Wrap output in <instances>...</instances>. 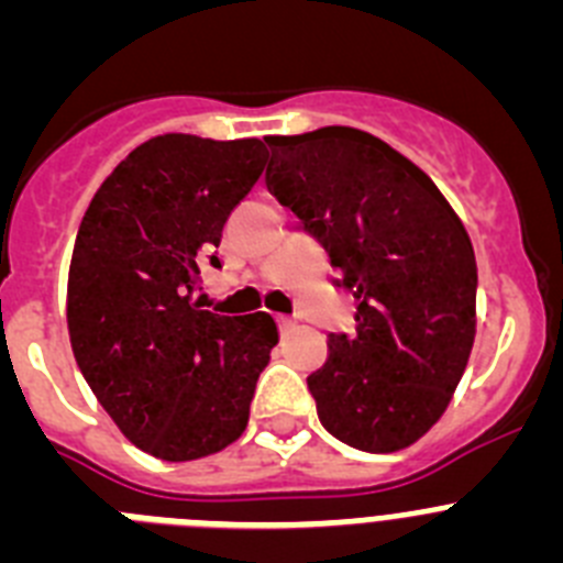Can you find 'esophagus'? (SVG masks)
<instances>
[{
    "label": "esophagus",
    "instance_id": "1",
    "mask_svg": "<svg viewBox=\"0 0 563 563\" xmlns=\"http://www.w3.org/2000/svg\"><path fill=\"white\" fill-rule=\"evenodd\" d=\"M292 324H296V321H292L290 316H278V330H282V332L292 330Z\"/></svg>",
    "mask_w": 563,
    "mask_h": 563
}]
</instances>
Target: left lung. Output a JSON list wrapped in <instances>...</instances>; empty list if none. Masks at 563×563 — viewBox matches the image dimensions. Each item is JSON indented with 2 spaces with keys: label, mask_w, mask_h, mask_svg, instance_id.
I'll return each mask as SVG.
<instances>
[{
  "label": "left lung",
  "mask_w": 563,
  "mask_h": 563,
  "mask_svg": "<svg viewBox=\"0 0 563 563\" xmlns=\"http://www.w3.org/2000/svg\"><path fill=\"white\" fill-rule=\"evenodd\" d=\"M267 188L327 247L355 296L307 377L318 420L369 454L409 449L449 409L476 335L465 225L409 157L352 126L273 134Z\"/></svg>",
  "instance_id": "left-lung-1"
}]
</instances>
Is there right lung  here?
<instances>
[{
	"mask_svg": "<svg viewBox=\"0 0 563 563\" xmlns=\"http://www.w3.org/2000/svg\"><path fill=\"white\" fill-rule=\"evenodd\" d=\"M265 157L256 137L157 134L114 166L78 228L73 355L123 437L157 460H202L236 442L278 343L267 312L217 316L194 301Z\"/></svg>",
	"mask_w": 563,
	"mask_h": 563,
	"instance_id": "add662e5",
	"label": "right lung"
}]
</instances>
